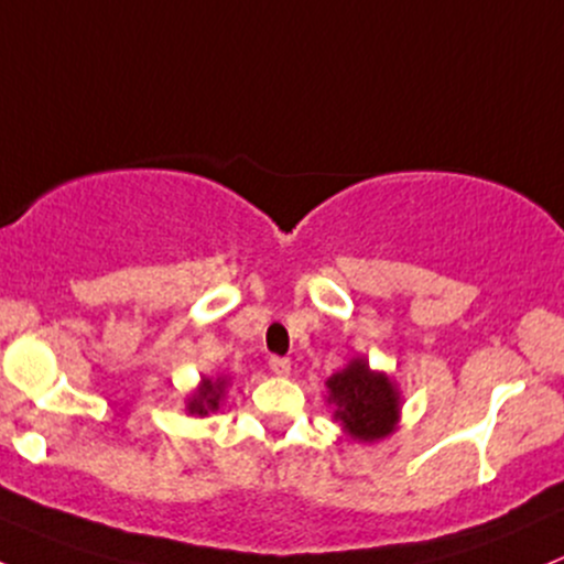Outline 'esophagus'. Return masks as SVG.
I'll return each mask as SVG.
<instances>
[{
  "label": "esophagus",
  "instance_id": "34e87169",
  "mask_svg": "<svg viewBox=\"0 0 564 564\" xmlns=\"http://www.w3.org/2000/svg\"><path fill=\"white\" fill-rule=\"evenodd\" d=\"M270 369L278 377H286L289 372H292V361H289V358H281V356H270Z\"/></svg>",
  "mask_w": 564,
  "mask_h": 564
}]
</instances>
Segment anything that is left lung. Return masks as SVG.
I'll return each mask as SVG.
<instances>
[{"label": "left lung", "instance_id": "1", "mask_svg": "<svg viewBox=\"0 0 564 564\" xmlns=\"http://www.w3.org/2000/svg\"><path fill=\"white\" fill-rule=\"evenodd\" d=\"M334 420L352 442H377L391 436L399 423V391L386 372H372L369 361L352 358L345 369L326 380Z\"/></svg>", "mask_w": 564, "mask_h": 564}]
</instances>
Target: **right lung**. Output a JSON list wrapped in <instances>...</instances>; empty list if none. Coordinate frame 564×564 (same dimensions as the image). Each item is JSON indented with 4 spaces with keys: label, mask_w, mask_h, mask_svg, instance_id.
Masks as SVG:
<instances>
[{
    "label": "right lung",
    "mask_w": 564,
    "mask_h": 564,
    "mask_svg": "<svg viewBox=\"0 0 564 564\" xmlns=\"http://www.w3.org/2000/svg\"><path fill=\"white\" fill-rule=\"evenodd\" d=\"M225 377H203L197 391L187 399V412L197 414V417H206L208 412H216L219 410V401L225 399Z\"/></svg>",
    "instance_id": "add662e5"
}]
</instances>
